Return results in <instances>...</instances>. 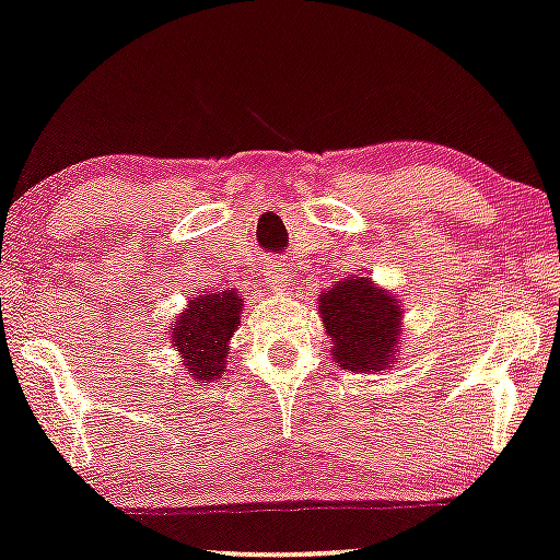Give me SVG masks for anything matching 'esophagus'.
I'll list each match as a JSON object with an SVG mask.
<instances>
[{"mask_svg":"<svg viewBox=\"0 0 560 560\" xmlns=\"http://www.w3.org/2000/svg\"><path fill=\"white\" fill-rule=\"evenodd\" d=\"M261 272H265V282H267L269 291H275V293L285 291L288 269L282 267L280 261H269V265H265V269H261Z\"/></svg>","mask_w":560,"mask_h":560,"instance_id":"esophagus-1","label":"esophagus"}]
</instances>
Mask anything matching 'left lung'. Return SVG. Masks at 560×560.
I'll return each mask as SVG.
<instances>
[{
  "label": "left lung",
  "mask_w": 560,
  "mask_h": 560,
  "mask_svg": "<svg viewBox=\"0 0 560 560\" xmlns=\"http://www.w3.org/2000/svg\"><path fill=\"white\" fill-rule=\"evenodd\" d=\"M319 301L322 322L342 369L382 371L397 361L402 314L395 295L378 291L371 280H345Z\"/></svg>",
  "instance_id": "obj_1"
}]
</instances>
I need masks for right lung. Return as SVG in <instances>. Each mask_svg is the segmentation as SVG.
Instances as JSON below:
<instances>
[{
  "label": "right lung",
  "instance_id": "add662e5",
  "mask_svg": "<svg viewBox=\"0 0 560 560\" xmlns=\"http://www.w3.org/2000/svg\"><path fill=\"white\" fill-rule=\"evenodd\" d=\"M241 324V295L233 291L199 295L178 316L174 348L184 355V365L197 382L218 378L225 369L228 340Z\"/></svg>",
  "mask_w": 560,
  "mask_h": 560
}]
</instances>
